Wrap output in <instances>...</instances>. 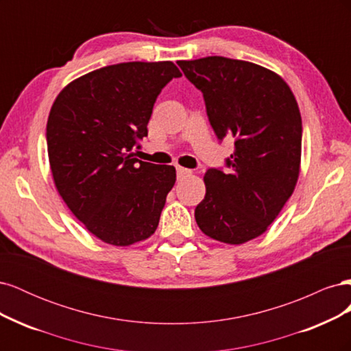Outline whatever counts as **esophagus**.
<instances>
[{
  "label": "esophagus",
  "mask_w": 351,
  "mask_h": 351,
  "mask_svg": "<svg viewBox=\"0 0 351 351\" xmlns=\"http://www.w3.org/2000/svg\"><path fill=\"white\" fill-rule=\"evenodd\" d=\"M190 174H192V169H187V168H183V167H177V177L178 178L189 177Z\"/></svg>",
  "instance_id": "34e87169"
}]
</instances>
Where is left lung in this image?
I'll return each mask as SVG.
<instances>
[{
	"label": "left lung",
	"instance_id": "obj_1",
	"mask_svg": "<svg viewBox=\"0 0 351 351\" xmlns=\"http://www.w3.org/2000/svg\"><path fill=\"white\" fill-rule=\"evenodd\" d=\"M177 64L204 93L218 139H234L228 171L209 168L204 177L197 226L227 244L256 239L278 217L299 178V105L282 77L249 61L214 56Z\"/></svg>",
	"mask_w": 351,
	"mask_h": 351
}]
</instances>
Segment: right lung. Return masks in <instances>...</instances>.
Returning a JSON list of instances; mask_svg holds the SVG:
<instances>
[{"label": "right lung", "mask_w": 351, "mask_h": 351, "mask_svg": "<svg viewBox=\"0 0 351 351\" xmlns=\"http://www.w3.org/2000/svg\"><path fill=\"white\" fill-rule=\"evenodd\" d=\"M182 73L171 61L120 62L73 80L52 104L47 145L60 196L112 246L151 237L176 183L173 165L134 158L154 104Z\"/></svg>", "instance_id": "obj_1"}]
</instances>
